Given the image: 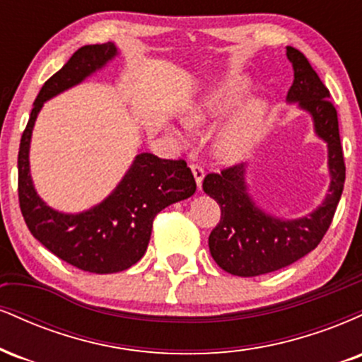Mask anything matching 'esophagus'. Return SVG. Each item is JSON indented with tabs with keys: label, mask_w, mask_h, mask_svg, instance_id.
Wrapping results in <instances>:
<instances>
[{
	"label": "esophagus",
	"mask_w": 362,
	"mask_h": 362,
	"mask_svg": "<svg viewBox=\"0 0 362 362\" xmlns=\"http://www.w3.org/2000/svg\"><path fill=\"white\" fill-rule=\"evenodd\" d=\"M190 170H192L195 182H197V187H199V189H201V187H202V178H204V168H202L201 165L192 163V165H190Z\"/></svg>",
	"instance_id": "obj_1"
}]
</instances>
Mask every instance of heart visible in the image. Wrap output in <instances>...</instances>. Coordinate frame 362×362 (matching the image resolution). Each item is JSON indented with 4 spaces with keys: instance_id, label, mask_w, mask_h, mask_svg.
<instances>
[{
    "instance_id": "1",
    "label": "heart",
    "mask_w": 362,
    "mask_h": 362,
    "mask_svg": "<svg viewBox=\"0 0 362 362\" xmlns=\"http://www.w3.org/2000/svg\"><path fill=\"white\" fill-rule=\"evenodd\" d=\"M248 81L245 78H230L214 88L202 102L195 103L187 112V122L190 126H206L230 114L247 97ZM267 105L262 100L247 102L223 124L214 138V151L224 161L243 160L264 127Z\"/></svg>"
}]
</instances>
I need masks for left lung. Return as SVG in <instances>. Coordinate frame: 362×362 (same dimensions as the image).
<instances>
[{"label":"left lung","instance_id":"1","mask_svg":"<svg viewBox=\"0 0 362 362\" xmlns=\"http://www.w3.org/2000/svg\"><path fill=\"white\" fill-rule=\"evenodd\" d=\"M286 56L294 69L288 100L298 102L313 115L315 131L328 144L330 192L310 216L284 221L253 204L245 184L243 163L207 173L202 189L221 207V219L209 235V250L216 264L233 276L255 277L279 271L315 250L330 228L346 182L337 110L330 102V91L305 54L288 47Z\"/></svg>","mask_w":362,"mask_h":362}]
</instances>
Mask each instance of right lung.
<instances>
[{"mask_svg": "<svg viewBox=\"0 0 362 362\" xmlns=\"http://www.w3.org/2000/svg\"><path fill=\"white\" fill-rule=\"evenodd\" d=\"M117 54L112 42L83 45L40 88L18 149V202L30 233L74 267L86 272L126 271L141 260L161 209L195 192V178L184 160H161L141 153L102 204L80 214H62L45 206L32 185L28 148L44 102L78 85Z\"/></svg>", "mask_w": 362, "mask_h": 362, "instance_id": "add662e5", "label": "right lung"}]
</instances>
